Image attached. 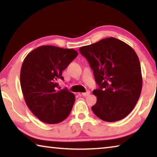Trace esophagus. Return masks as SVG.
I'll use <instances>...</instances> for the list:
<instances>
[{
	"mask_svg": "<svg viewBox=\"0 0 157 157\" xmlns=\"http://www.w3.org/2000/svg\"><path fill=\"white\" fill-rule=\"evenodd\" d=\"M90 92L89 91H87L86 92H85V93H82V94H81V95H83V96H88V95L90 94Z\"/></svg>",
	"mask_w": 157,
	"mask_h": 157,
	"instance_id": "34e87169",
	"label": "esophagus"
}]
</instances>
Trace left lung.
Instances as JSON below:
<instances>
[{
  "mask_svg": "<svg viewBox=\"0 0 157 157\" xmlns=\"http://www.w3.org/2000/svg\"><path fill=\"white\" fill-rule=\"evenodd\" d=\"M79 52L93 71L98 88L92 111L101 120H122L134 108L142 89L140 62L132 47L114 37L82 46Z\"/></svg>",
  "mask_w": 157,
  "mask_h": 157,
  "instance_id": "8db88e82",
  "label": "left lung"
}]
</instances>
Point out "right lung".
<instances>
[{
	"label": "right lung",
	"instance_id": "add662e5",
	"mask_svg": "<svg viewBox=\"0 0 157 157\" xmlns=\"http://www.w3.org/2000/svg\"><path fill=\"white\" fill-rule=\"evenodd\" d=\"M78 55L73 49L42 46L23 61L20 74L23 97L34 115L44 123H60L71 113L75 95L66 88L58 90V82L63 80L62 71Z\"/></svg>",
	"mask_w": 157,
	"mask_h": 157
}]
</instances>
